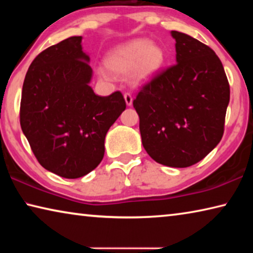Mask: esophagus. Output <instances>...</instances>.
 <instances>
[{
  "label": "esophagus",
  "instance_id": "1",
  "mask_svg": "<svg viewBox=\"0 0 253 253\" xmlns=\"http://www.w3.org/2000/svg\"><path fill=\"white\" fill-rule=\"evenodd\" d=\"M124 98H125V102H126L127 106L132 105V96L130 95L129 92H126L125 95H124Z\"/></svg>",
  "mask_w": 253,
  "mask_h": 253
}]
</instances>
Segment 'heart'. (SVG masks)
I'll list each match as a JSON object with an SVG mask.
<instances>
[{
  "label": "heart",
  "instance_id": "heart-1",
  "mask_svg": "<svg viewBox=\"0 0 253 253\" xmlns=\"http://www.w3.org/2000/svg\"><path fill=\"white\" fill-rule=\"evenodd\" d=\"M166 62L163 46L147 39H136L110 50L105 57V66L110 72L125 76L130 72L135 84H145L160 74ZM100 75H105L100 70Z\"/></svg>",
  "mask_w": 253,
  "mask_h": 253
}]
</instances>
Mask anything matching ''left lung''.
Returning <instances> with one entry per match:
<instances>
[{"instance_id":"1","label":"left lung","mask_w":253,"mask_h":253,"mask_svg":"<svg viewBox=\"0 0 253 253\" xmlns=\"http://www.w3.org/2000/svg\"><path fill=\"white\" fill-rule=\"evenodd\" d=\"M176 65L157 75L132 102L145 151L169 168L194 165L223 135L230 87L215 52L188 34L170 31Z\"/></svg>"}]
</instances>
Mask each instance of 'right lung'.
Masks as SVG:
<instances>
[{
  "instance_id": "1",
  "label": "right lung",
  "mask_w": 253,
  "mask_h": 253,
  "mask_svg": "<svg viewBox=\"0 0 253 253\" xmlns=\"http://www.w3.org/2000/svg\"><path fill=\"white\" fill-rule=\"evenodd\" d=\"M83 37H71L38 55L25 75L20 123L37 160L49 172L78 178L104 158L105 137L126 109L119 91L96 95Z\"/></svg>"
}]
</instances>
